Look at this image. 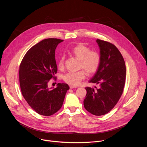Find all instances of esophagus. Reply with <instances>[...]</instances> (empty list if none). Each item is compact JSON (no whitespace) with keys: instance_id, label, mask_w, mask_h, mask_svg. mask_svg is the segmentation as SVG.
I'll return each mask as SVG.
<instances>
[{"instance_id":"esophagus-1","label":"esophagus","mask_w":147,"mask_h":147,"mask_svg":"<svg viewBox=\"0 0 147 147\" xmlns=\"http://www.w3.org/2000/svg\"><path fill=\"white\" fill-rule=\"evenodd\" d=\"M70 88L71 89H73V88H77V87L74 86H72V85H70Z\"/></svg>"}]
</instances>
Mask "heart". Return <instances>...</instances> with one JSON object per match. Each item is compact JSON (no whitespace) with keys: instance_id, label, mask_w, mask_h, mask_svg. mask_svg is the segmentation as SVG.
<instances>
[{"instance_id":"1","label":"heart","mask_w":147,"mask_h":147,"mask_svg":"<svg viewBox=\"0 0 147 147\" xmlns=\"http://www.w3.org/2000/svg\"><path fill=\"white\" fill-rule=\"evenodd\" d=\"M71 53L80 61V67L84 70H81L76 72H69L63 77V80L70 85H78L82 80L85 78L86 72L89 74L95 73L98 69L100 56L99 53L94 51H90V48L81 44L74 47L71 51ZM65 57L61 55L58 61V68L61 69L64 67Z\"/></svg>"}]
</instances>
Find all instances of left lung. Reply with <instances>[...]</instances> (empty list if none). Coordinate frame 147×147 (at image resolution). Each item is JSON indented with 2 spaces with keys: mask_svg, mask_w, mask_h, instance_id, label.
<instances>
[{
  "mask_svg": "<svg viewBox=\"0 0 147 147\" xmlns=\"http://www.w3.org/2000/svg\"><path fill=\"white\" fill-rule=\"evenodd\" d=\"M100 50V63L89 82L98 88L86 87L84 100L85 109L95 116L104 115L116 105L122 95L125 80V66L118 49L112 44L96 39Z\"/></svg>",
  "mask_w": 147,
  "mask_h": 147,
  "instance_id": "left-lung-1",
  "label": "left lung"
}]
</instances>
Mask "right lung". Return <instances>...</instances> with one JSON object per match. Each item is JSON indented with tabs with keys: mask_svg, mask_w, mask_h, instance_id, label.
Returning <instances> with one entry per match:
<instances>
[{
	"mask_svg": "<svg viewBox=\"0 0 147 147\" xmlns=\"http://www.w3.org/2000/svg\"><path fill=\"white\" fill-rule=\"evenodd\" d=\"M63 40L48 38L39 42L26 53L20 66L19 80L22 95L29 105L38 114L51 116L62 107L69 86L58 83L49 88L57 68L55 50Z\"/></svg>",
	"mask_w": 147,
	"mask_h": 147,
	"instance_id": "add662e5",
	"label": "right lung"
}]
</instances>
